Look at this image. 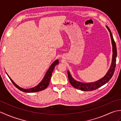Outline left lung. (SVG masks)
I'll use <instances>...</instances> for the list:
<instances>
[{
	"label": "left lung",
	"instance_id": "left-lung-1",
	"mask_svg": "<svg viewBox=\"0 0 121 121\" xmlns=\"http://www.w3.org/2000/svg\"><path fill=\"white\" fill-rule=\"evenodd\" d=\"M110 32V37H111V43L112 45V59L111 65L108 71L107 72L106 75L101 79H99L96 82H91V83H83V82H78L74 79L70 72L68 71V75L69 78V81L70 82L71 85L74 88L81 90L82 91H92L93 90H95L97 88H99L100 87L104 85L109 81L110 79L111 78L113 73L114 72L115 65H116V59L117 56V46L115 43L114 40L112 33L110 30L109 28L107 26H106Z\"/></svg>",
	"mask_w": 121,
	"mask_h": 121
}]
</instances>
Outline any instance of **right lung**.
Instances as JSON below:
<instances>
[{
    "label": "right lung",
    "mask_w": 121,
    "mask_h": 121,
    "mask_svg": "<svg viewBox=\"0 0 121 121\" xmlns=\"http://www.w3.org/2000/svg\"><path fill=\"white\" fill-rule=\"evenodd\" d=\"M59 62L58 59H57V60H56L54 61V62L52 64H51V65H50V67L49 68L47 71L46 72L45 75L44 77H43V78L42 81H41L40 83L37 85H36L34 87H32V88H26H26H22V87H20V86H18L17 85L15 84L13 81L12 79L10 78L9 76L8 75V74L7 73H6V74H7V75L8 76L9 78L10 79V80H11V81L12 82L13 84H14V85L17 88L20 90V91H21L23 92H37V91H43V90H44L48 86L49 84L51 76V75H52V73L53 72V69H54V68H55V66L56 65H58Z\"/></svg>",
    "instance_id": "add662e5"
}]
</instances>
